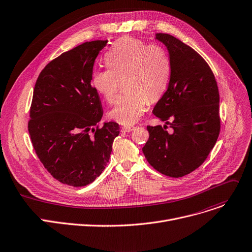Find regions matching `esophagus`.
<instances>
[{
  "label": "esophagus",
  "instance_id": "esophagus-1",
  "mask_svg": "<svg viewBox=\"0 0 252 252\" xmlns=\"http://www.w3.org/2000/svg\"><path fill=\"white\" fill-rule=\"evenodd\" d=\"M122 129H123V131L129 132V131H131V130L135 129V126H123V127H122Z\"/></svg>",
  "mask_w": 252,
  "mask_h": 252
}]
</instances>
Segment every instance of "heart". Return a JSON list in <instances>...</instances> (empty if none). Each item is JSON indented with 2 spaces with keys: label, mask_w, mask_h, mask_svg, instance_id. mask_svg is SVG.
I'll list each match as a JSON object with an SVG mask.
<instances>
[{
  "label": "heart",
  "mask_w": 252,
  "mask_h": 252,
  "mask_svg": "<svg viewBox=\"0 0 252 252\" xmlns=\"http://www.w3.org/2000/svg\"><path fill=\"white\" fill-rule=\"evenodd\" d=\"M104 60L107 68L92 72V87L112 102L124 80L126 93L116 100L109 115L122 125L135 124L145 112L148 100L157 101L166 90L170 77L168 56L159 45L126 37L109 47Z\"/></svg>",
  "instance_id": "b5f03b06"
}]
</instances>
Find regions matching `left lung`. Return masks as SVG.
<instances>
[{"label":"left lung","mask_w":252,"mask_h":252,"mask_svg":"<svg viewBox=\"0 0 252 252\" xmlns=\"http://www.w3.org/2000/svg\"><path fill=\"white\" fill-rule=\"evenodd\" d=\"M156 38L168 49L171 72L153 113L172 132L167 126H148L143 153L157 171L178 178L198 168L214 148L221 127L220 96L210 65L193 48L166 33Z\"/></svg>","instance_id":"left-lung-1"}]
</instances>
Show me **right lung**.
I'll list each match as a JSON object with an SVG mask.
<instances>
[{
  "mask_svg": "<svg viewBox=\"0 0 252 252\" xmlns=\"http://www.w3.org/2000/svg\"><path fill=\"white\" fill-rule=\"evenodd\" d=\"M107 40L82 43L40 72L30 106L28 131L35 153L54 178L75 188L93 182L109 161L120 126L105 123L91 85L93 65Z\"/></svg>",
  "mask_w": 252,
  "mask_h": 252,
  "instance_id": "add662e5",
  "label": "right lung"
}]
</instances>
